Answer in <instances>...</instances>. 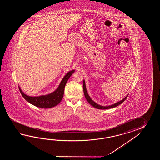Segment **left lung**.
Returning <instances> with one entry per match:
<instances>
[{"label":"left lung","instance_id":"1","mask_svg":"<svg viewBox=\"0 0 160 160\" xmlns=\"http://www.w3.org/2000/svg\"><path fill=\"white\" fill-rule=\"evenodd\" d=\"M83 92H84L85 98L86 99V100L88 101V102L93 107H94L95 108H97V109H102V110H103V109H110V108H115L116 106H117L119 105L120 104H121V103L127 98V97H128V95H126V97H125L123 99H122L121 101H120L119 102H117V103H115L113 104V105L108 106H101L99 105H98V104L96 103L94 101H93L92 100V98L90 97V96L88 95V93L87 90H86V85H85V82L84 80L83 81Z\"/></svg>","mask_w":160,"mask_h":160}]
</instances>
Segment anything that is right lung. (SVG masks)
<instances>
[{"mask_svg":"<svg viewBox=\"0 0 160 160\" xmlns=\"http://www.w3.org/2000/svg\"><path fill=\"white\" fill-rule=\"evenodd\" d=\"M74 72V70L68 72L65 75L63 78L62 79L57 89L48 95H41L38 97H30L23 93L20 88H19L23 98L27 101L30 103L31 104L43 109L51 108L57 105L61 101L64 94L65 85L70 76Z\"/></svg>","mask_w":160,"mask_h":160,"instance_id":"right-lung-1","label":"right lung"}]
</instances>
